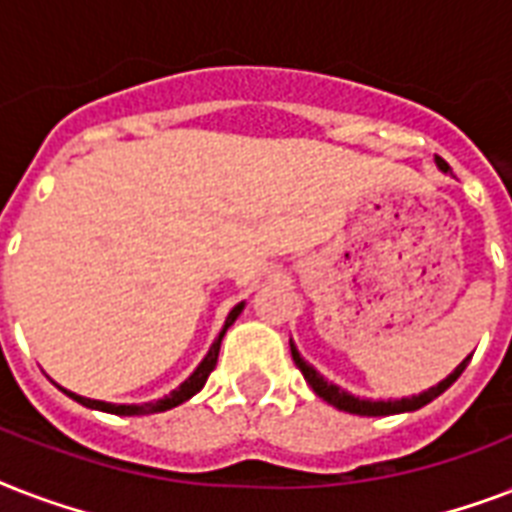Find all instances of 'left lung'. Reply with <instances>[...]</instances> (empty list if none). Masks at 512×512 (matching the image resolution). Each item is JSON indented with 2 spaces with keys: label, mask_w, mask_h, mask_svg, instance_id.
Masks as SVG:
<instances>
[{
  "label": "left lung",
  "mask_w": 512,
  "mask_h": 512,
  "mask_svg": "<svg viewBox=\"0 0 512 512\" xmlns=\"http://www.w3.org/2000/svg\"><path fill=\"white\" fill-rule=\"evenodd\" d=\"M438 167H441V170H449V167H446V164L441 162V159H438ZM289 348H292V361H295L297 369L303 372L305 382H308V385H311V388L316 390V396L324 398L327 404L337 406L340 412L361 414V417H385V414L414 412V409H420V406L430 404L433 398L441 396V393H444V390L449 388V385H452V382L457 380V377H460L462 372H465V366H468V361H470V356H468V358H465V361H462L460 366H457V369H454L452 374H449V377H446L444 382H438L436 388L425 390V393H420V396L401 398V401H364V398L350 396V393H345V390H340V388H337V385H332V382L324 380V377H321V374L316 372V369H313V366L308 364V361H305L303 356H300V353H297L295 342H292V340H289Z\"/></svg>",
  "instance_id": "8db88e82"
}]
</instances>
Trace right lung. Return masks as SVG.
Returning a JSON list of instances; mask_svg holds the SVG:
<instances>
[{"mask_svg":"<svg viewBox=\"0 0 512 512\" xmlns=\"http://www.w3.org/2000/svg\"><path fill=\"white\" fill-rule=\"evenodd\" d=\"M241 308H244V303H239L231 313H228L223 332H220V337L212 342V348H209V353L204 356V361L196 366V372H193L191 377H188V380L180 385V388L172 390L170 396L159 398V401H151V404L135 406V404H106V401H92V398H82V396H76V393H68V390H63V393H66L68 398L79 401L82 406H87V409H98V412H108V414H127V417H132V414L167 412V409H172V406H177V404H183V401H188V398L196 396V393L204 388V382H207V377L212 374V369H215V364H217V353H220V342H223V335L228 332V327H231L233 321H236V316L241 313Z\"/></svg>","mask_w":512,"mask_h":512,"instance_id":"right-lung-1","label":"right lung"}]
</instances>
